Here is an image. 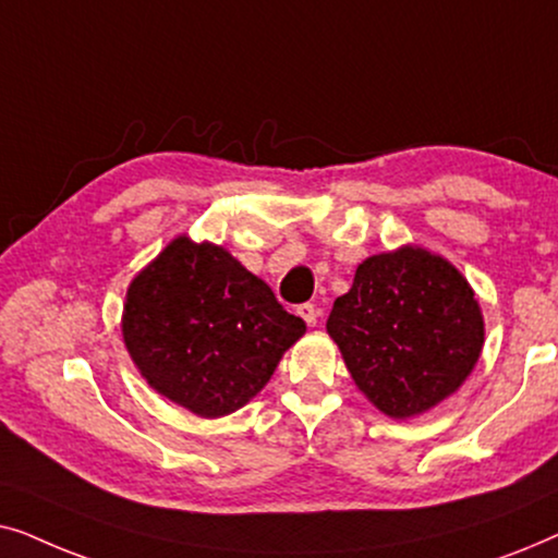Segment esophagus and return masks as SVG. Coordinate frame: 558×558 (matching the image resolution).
<instances>
[{
	"instance_id": "1",
	"label": "esophagus",
	"mask_w": 558,
	"mask_h": 558,
	"mask_svg": "<svg viewBox=\"0 0 558 558\" xmlns=\"http://www.w3.org/2000/svg\"><path fill=\"white\" fill-rule=\"evenodd\" d=\"M300 317L304 319V323H307L310 327H315L317 325V317H319V307L317 304H312V302H304V304H300Z\"/></svg>"
}]
</instances>
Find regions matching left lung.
<instances>
[{
	"instance_id": "obj_1",
	"label": "left lung",
	"mask_w": 558,
	"mask_h": 558,
	"mask_svg": "<svg viewBox=\"0 0 558 558\" xmlns=\"http://www.w3.org/2000/svg\"><path fill=\"white\" fill-rule=\"evenodd\" d=\"M327 332L355 386L393 418L454 393L483 350V315L462 274L424 248L371 256L335 300Z\"/></svg>"
}]
</instances>
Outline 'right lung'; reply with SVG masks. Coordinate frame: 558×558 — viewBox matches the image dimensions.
<instances>
[{
    "label": "right lung",
    "instance_id": "obj_1",
    "mask_svg": "<svg viewBox=\"0 0 558 558\" xmlns=\"http://www.w3.org/2000/svg\"><path fill=\"white\" fill-rule=\"evenodd\" d=\"M121 330L155 391L216 418L254 399L307 327L228 251L180 235L132 281Z\"/></svg>",
    "mask_w": 558,
    "mask_h": 558
}]
</instances>
